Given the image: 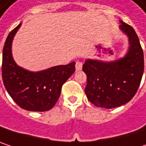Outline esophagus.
Listing matches in <instances>:
<instances>
[{"label": "esophagus", "mask_w": 146, "mask_h": 146, "mask_svg": "<svg viewBox=\"0 0 146 146\" xmlns=\"http://www.w3.org/2000/svg\"><path fill=\"white\" fill-rule=\"evenodd\" d=\"M75 68H76V70H77V71L81 70V69H82V68H83V62H78H78H76Z\"/></svg>", "instance_id": "obj_1"}]
</instances>
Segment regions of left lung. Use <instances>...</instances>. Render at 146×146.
<instances>
[{"label": "left lung", "instance_id": "obj_1", "mask_svg": "<svg viewBox=\"0 0 146 146\" xmlns=\"http://www.w3.org/2000/svg\"><path fill=\"white\" fill-rule=\"evenodd\" d=\"M120 23V29L129 41L126 56L110 62L88 59L83 65L87 76L86 96L102 108H115L129 102L139 89L144 73V53L139 37L132 26Z\"/></svg>", "mask_w": 146, "mask_h": 146}]
</instances>
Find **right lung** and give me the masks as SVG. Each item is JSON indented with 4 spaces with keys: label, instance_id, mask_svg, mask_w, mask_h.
Instances as JSON below:
<instances>
[{
    "label": "right lung",
    "instance_id": "1",
    "mask_svg": "<svg viewBox=\"0 0 146 146\" xmlns=\"http://www.w3.org/2000/svg\"><path fill=\"white\" fill-rule=\"evenodd\" d=\"M20 26L21 23L9 33L3 47V84L10 96L21 108L45 111L58 101L62 84L75 72V62L35 73L17 66L12 55V42Z\"/></svg>",
    "mask_w": 146,
    "mask_h": 146
}]
</instances>
